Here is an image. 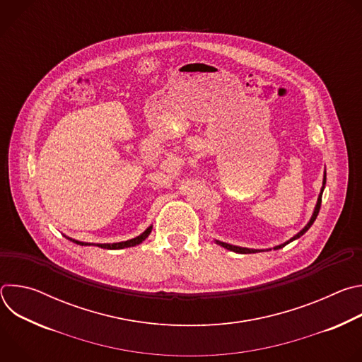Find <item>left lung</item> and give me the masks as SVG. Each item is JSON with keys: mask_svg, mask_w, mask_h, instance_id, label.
<instances>
[{"mask_svg": "<svg viewBox=\"0 0 362 362\" xmlns=\"http://www.w3.org/2000/svg\"><path fill=\"white\" fill-rule=\"evenodd\" d=\"M325 183H327V172L324 173V183H322V189H321V193H320V196H318V202H317V206H315V211H314V215H313V218H311V221L308 222V225L299 232V233H296L293 238H291L288 242H285V243H282V245H278V246H275V249H281V247H284L285 245H288L289 242H292V240H295V239H298V238H300L309 228L313 226V223L315 222V219H317V216H318V214H320V209H321V202H322V192H324V187H325ZM216 243H219L221 246H223V247H226V249H229V250H233V252H236V253H256V252H262V250H257V249H247V247H240V246H233V245H229V243H225V242H219V240H216Z\"/></svg>", "mask_w": 362, "mask_h": 362, "instance_id": "obj_1", "label": "left lung"}]
</instances>
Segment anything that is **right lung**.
<instances>
[{
    "label": "right lung",
    "instance_id": "obj_1",
    "mask_svg": "<svg viewBox=\"0 0 362 362\" xmlns=\"http://www.w3.org/2000/svg\"><path fill=\"white\" fill-rule=\"evenodd\" d=\"M150 232H151V226H148L141 235H139L137 238H133V239H130V240H126V242H119V243H98L97 246H100V247H103V249H123V247H130V246H136V245H139V243H141L148 235H150ZM70 239V238H69ZM70 240H73L74 243H77V245H90V243H84V242H78V240H74V239H70Z\"/></svg>",
    "mask_w": 362,
    "mask_h": 362
}]
</instances>
